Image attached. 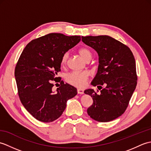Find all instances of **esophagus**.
I'll return each instance as SVG.
<instances>
[{
  "instance_id": "obj_1",
  "label": "esophagus",
  "mask_w": 151,
  "mask_h": 151,
  "mask_svg": "<svg viewBox=\"0 0 151 151\" xmlns=\"http://www.w3.org/2000/svg\"><path fill=\"white\" fill-rule=\"evenodd\" d=\"M84 89H77V93L78 94H84Z\"/></svg>"
}]
</instances>
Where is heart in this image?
Masks as SVG:
<instances>
[{"label": "heart", "mask_w": 151, "mask_h": 151, "mask_svg": "<svg viewBox=\"0 0 151 151\" xmlns=\"http://www.w3.org/2000/svg\"><path fill=\"white\" fill-rule=\"evenodd\" d=\"M80 54L84 58L86 61H89L91 59L92 53L88 48L82 47L78 50ZM69 57V53H64L61 59V65L65 66ZM89 76V73L86 70L84 71H73L67 73L65 75V81L69 84L75 86L76 88H83L87 84Z\"/></svg>", "instance_id": "obj_1"}]
</instances>
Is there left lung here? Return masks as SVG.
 Instances as JSON below:
<instances>
[{"label": "left lung", "mask_w": 151, "mask_h": 151, "mask_svg": "<svg viewBox=\"0 0 151 151\" xmlns=\"http://www.w3.org/2000/svg\"><path fill=\"white\" fill-rule=\"evenodd\" d=\"M82 41L99 54L98 71L91 84L106 86L99 93L98 90H85L93 101L88 114L99 122L113 121L127 110L136 89L135 58L129 47L110 36H82Z\"/></svg>", "instance_id": "left-lung-1"}]
</instances>
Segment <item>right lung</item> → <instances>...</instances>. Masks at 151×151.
I'll return each instance as SVG.
<instances>
[{
  "label": "right lung",
  "instance_id": "right-lung-1",
  "mask_svg": "<svg viewBox=\"0 0 151 151\" xmlns=\"http://www.w3.org/2000/svg\"><path fill=\"white\" fill-rule=\"evenodd\" d=\"M81 41V36L51 33L32 40L21 54L15 68L18 95L26 110L37 120L50 123L59 118L67 101L77 94L76 89L64 84L60 71L63 54ZM54 82L60 86L54 93Z\"/></svg>",
  "mask_w": 151,
  "mask_h": 151
}]
</instances>
